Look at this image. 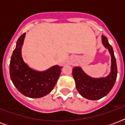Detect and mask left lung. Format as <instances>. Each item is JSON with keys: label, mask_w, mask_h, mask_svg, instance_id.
<instances>
[{"label": "left lung", "mask_w": 125, "mask_h": 125, "mask_svg": "<svg viewBox=\"0 0 125 125\" xmlns=\"http://www.w3.org/2000/svg\"><path fill=\"white\" fill-rule=\"evenodd\" d=\"M101 38L103 45L108 50L111 56V71L108 75L102 78H93L87 75L80 67H74L73 69L77 91L83 97L92 101L103 98L111 91L117 74L116 60L112 47L109 44L106 37L102 36Z\"/></svg>", "instance_id": "obj_1"}]
</instances>
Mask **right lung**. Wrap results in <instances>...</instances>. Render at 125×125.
Masks as SVG:
<instances>
[{"instance_id":"obj_1","label":"right lung","mask_w":125,"mask_h":125,"mask_svg":"<svg viewBox=\"0 0 125 125\" xmlns=\"http://www.w3.org/2000/svg\"><path fill=\"white\" fill-rule=\"evenodd\" d=\"M26 33L19 37L11 57L10 74L13 85L22 95L30 98H41L51 93L61 73L56 65L43 71L34 70L24 62L21 49Z\"/></svg>"}]
</instances>
